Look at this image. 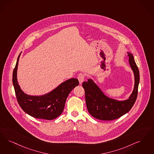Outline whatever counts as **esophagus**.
<instances>
[{
	"label": "esophagus",
	"instance_id": "obj_1",
	"mask_svg": "<svg viewBox=\"0 0 154 154\" xmlns=\"http://www.w3.org/2000/svg\"><path fill=\"white\" fill-rule=\"evenodd\" d=\"M77 78H78V80L79 81L80 84H82V83L83 82V81H84V79H85V75L83 73H80L78 75Z\"/></svg>",
	"mask_w": 154,
	"mask_h": 154
}]
</instances>
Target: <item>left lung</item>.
Segmentation results:
<instances>
[{
  "instance_id": "left-lung-1",
  "label": "left lung",
  "mask_w": 154,
  "mask_h": 154,
  "mask_svg": "<svg viewBox=\"0 0 154 154\" xmlns=\"http://www.w3.org/2000/svg\"><path fill=\"white\" fill-rule=\"evenodd\" d=\"M129 63L135 75V86L129 99L117 101L106 96L91 79L82 83L85 91L88 111L93 117L101 120L117 119L128 112L135 103L137 96L140 75L133 55L128 53Z\"/></svg>"
}]
</instances>
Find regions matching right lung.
<instances>
[{
	"label": "right lung",
	"instance_id": "obj_1",
	"mask_svg": "<svg viewBox=\"0 0 154 154\" xmlns=\"http://www.w3.org/2000/svg\"><path fill=\"white\" fill-rule=\"evenodd\" d=\"M19 54L12 73V83L19 105L26 113L37 119L53 120L58 117L63 111L69 94L79 84L77 79L67 80L53 91L41 96L25 94L19 85L17 73Z\"/></svg>",
	"mask_w": 154,
	"mask_h": 154
}]
</instances>
